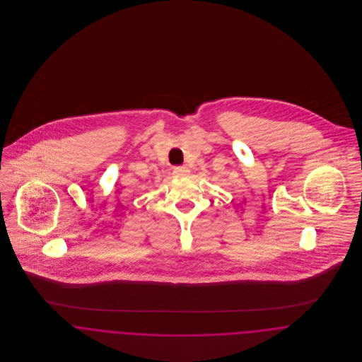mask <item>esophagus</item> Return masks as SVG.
Wrapping results in <instances>:
<instances>
[{"label": "esophagus", "mask_w": 362, "mask_h": 362, "mask_svg": "<svg viewBox=\"0 0 362 362\" xmlns=\"http://www.w3.org/2000/svg\"><path fill=\"white\" fill-rule=\"evenodd\" d=\"M174 175L175 177H185V175H188L189 174V170L187 168V167H182V165H178V167H175L174 168Z\"/></svg>", "instance_id": "esophagus-1"}]
</instances>
